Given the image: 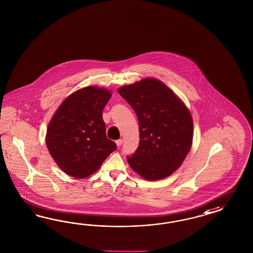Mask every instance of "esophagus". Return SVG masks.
Masks as SVG:
<instances>
[{"label":"esophagus","instance_id":"esophagus-1","mask_svg":"<svg viewBox=\"0 0 253 253\" xmlns=\"http://www.w3.org/2000/svg\"><path fill=\"white\" fill-rule=\"evenodd\" d=\"M116 145H117V147H120L122 143H123V140L122 139H117L116 141Z\"/></svg>","mask_w":253,"mask_h":253}]
</instances>
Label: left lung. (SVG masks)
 Returning a JSON list of instances; mask_svg holds the SVG:
<instances>
[{"mask_svg": "<svg viewBox=\"0 0 253 253\" xmlns=\"http://www.w3.org/2000/svg\"><path fill=\"white\" fill-rule=\"evenodd\" d=\"M134 109L139 145L127 156L130 167L147 180H159L180 167L191 148L192 117L180 99L163 82L145 79L118 89Z\"/></svg>", "mask_w": 253, "mask_h": 253, "instance_id": "8db88e82", "label": "left lung"}]
</instances>
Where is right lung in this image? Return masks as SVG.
Masks as SVG:
<instances>
[{"label": "right lung", "mask_w": 253, "mask_h": 253, "mask_svg": "<svg viewBox=\"0 0 253 253\" xmlns=\"http://www.w3.org/2000/svg\"><path fill=\"white\" fill-rule=\"evenodd\" d=\"M108 89L83 87L68 96L52 116L46 135L51 157L65 173L84 178L96 172L116 144L106 137L102 111Z\"/></svg>", "instance_id": "1"}]
</instances>
